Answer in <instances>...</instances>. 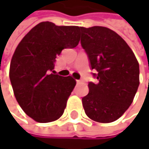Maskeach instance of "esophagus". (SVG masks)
Returning <instances> with one entry per match:
<instances>
[{"mask_svg": "<svg viewBox=\"0 0 149 149\" xmlns=\"http://www.w3.org/2000/svg\"><path fill=\"white\" fill-rule=\"evenodd\" d=\"M82 82H83V80H82V79H79V80H77V84H79V83H82Z\"/></svg>", "mask_w": 149, "mask_h": 149, "instance_id": "esophagus-1", "label": "esophagus"}]
</instances>
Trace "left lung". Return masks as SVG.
I'll use <instances>...</instances> for the list:
<instances>
[{
    "instance_id": "obj_1",
    "label": "left lung",
    "mask_w": 149,
    "mask_h": 149,
    "mask_svg": "<svg viewBox=\"0 0 149 149\" xmlns=\"http://www.w3.org/2000/svg\"><path fill=\"white\" fill-rule=\"evenodd\" d=\"M93 77L89 93L82 98L85 114L98 123H112L132 104L139 86V64L130 47L116 32L104 26L80 27Z\"/></svg>"
}]
</instances>
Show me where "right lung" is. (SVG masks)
<instances>
[{
    "label": "right lung",
    "mask_w": 149,
    "mask_h": 149,
    "mask_svg": "<svg viewBox=\"0 0 149 149\" xmlns=\"http://www.w3.org/2000/svg\"><path fill=\"white\" fill-rule=\"evenodd\" d=\"M79 26L40 22L22 39L13 55L9 77L15 98L38 123H50L64 113L76 81L55 74L54 63L63 49L79 42Z\"/></svg>",
    "instance_id": "obj_1"
}]
</instances>
